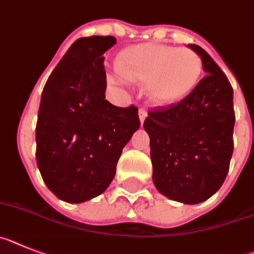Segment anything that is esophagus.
I'll return each instance as SVG.
<instances>
[{"mask_svg": "<svg viewBox=\"0 0 254 254\" xmlns=\"http://www.w3.org/2000/svg\"><path fill=\"white\" fill-rule=\"evenodd\" d=\"M138 115H139L140 123H142V124H143V121H144V119L147 118V110H145L144 107H140L139 111H138Z\"/></svg>", "mask_w": 254, "mask_h": 254, "instance_id": "34e87169", "label": "esophagus"}]
</instances>
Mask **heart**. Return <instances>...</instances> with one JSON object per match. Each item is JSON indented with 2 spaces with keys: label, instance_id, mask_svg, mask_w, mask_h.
Masks as SVG:
<instances>
[{
  "label": "heart",
  "instance_id": "obj_1",
  "mask_svg": "<svg viewBox=\"0 0 254 254\" xmlns=\"http://www.w3.org/2000/svg\"><path fill=\"white\" fill-rule=\"evenodd\" d=\"M118 71L110 78L111 83L124 84L125 79L145 81L151 101L170 105L184 98L195 87L202 72V60L189 48L145 43L119 55Z\"/></svg>",
  "mask_w": 254,
  "mask_h": 254
}]
</instances>
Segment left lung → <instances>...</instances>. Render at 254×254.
I'll return each mask as SVG.
<instances>
[{"mask_svg": "<svg viewBox=\"0 0 254 254\" xmlns=\"http://www.w3.org/2000/svg\"><path fill=\"white\" fill-rule=\"evenodd\" d=\"M206 76L180 102L156 107L144 120L154 185L167 198L200 203L221 188L234 149L233 87L219 65L197 45Z\"/></svg>", "mask_w": 254, "mask_h": 254, "instance_id": "left-lung-1", "label": "left lung"}]
</instances>
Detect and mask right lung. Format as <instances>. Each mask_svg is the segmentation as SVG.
Masks as SVG:
<instances>
[{"label": "right lung", "instance_id": "1", "mask_svg": "<svg viewBox=\"0 0 254 254\" xmlns=\"http://www.w3.org/2000/svg\"><path fill=\"white\" fill-rule=\"evenodd\" d=\"M112 35L79 38L42 92L35 127L37 165L57 198L81 203L109 188L123 148L139 129L138 109L105 100L103 54Z\"/></svg>", "mask_w": 254, "mask_h": 254}]
</instances>
